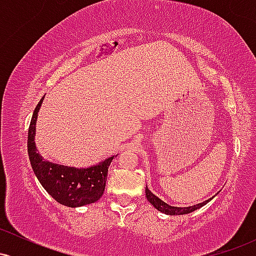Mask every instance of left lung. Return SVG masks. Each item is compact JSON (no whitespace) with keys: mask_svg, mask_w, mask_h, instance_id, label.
<instances>
[{"mask_svg":"<svg viewBox=\"0 0 256 256\" xmlns=\"http://www.w3.org/2000/svg\"><path fill=\"white\" fill-rule=\"evenodd\" d=\"M146 198H148V201L150 202V204L154 206L158 210H160V212H162L165 214H170V216H182V214H189V213L194 212V210L201 208L202 206L208 204V202L212 200V198H210V200H207V201H204L202 204L182 208V207H173V206H170V204H167L166 202L161 201V200L158 198V196H155L154 194H152L150 190L148 189V188H146Z\"/></svg>","mask_w":256,"mask_h":256,"instance_id":"8db88e82","label":"left lung"}]
</instances>
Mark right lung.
Here are the masks:
<instances>
[{
	"label": "right lung",
	"instance_id": "1",
	"mask_svg": "<svg viewBox=\"0 0 256 256\" xmlns=\"http://www.w3.org/2000/svg\"><path fill=\"white\" fill-rule=\"evenodd\" d=\"M42 102L43 98L34 108L28 136V158L34 174L44 189L58 204L67 207H80L94 204L104 192L108 167L114 156L96 166L80 170L44 161L37 152L36 144L34 142L38 110Z\"/></svg>",
	"mask_w": 256,
	"mask_h": 256
}]
</instances>
